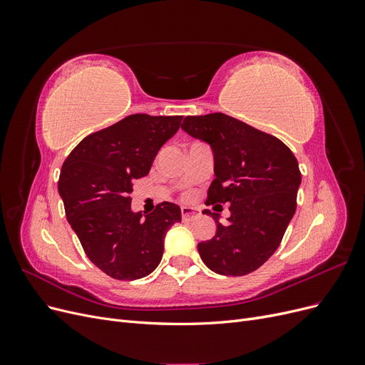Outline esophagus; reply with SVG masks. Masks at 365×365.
Listing matches in <instances>:
<instances>
[{
    "label": "esophagus",
    "instance_id": "obj_1",
    "mask_svg": "<svg viewBox=\"0 0 365 365\" xmlns=\"http://www.w3.org/2000/svg\"><path fill=\"white\" fill-rule=\"evenodd\" d=\"M181 215H182L184 220H190V219L197 216V210L193 208V207H182L181 208Z\"/></svg>",
    "mask_w": 365,
    "mask_h": 365
}]
</instances>
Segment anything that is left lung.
<instances>
[{
  "label": "left lung",
  "mask_w": 365,
  "mask_h": 365,
  "mask_svg": "<svg viewBox=\"0 0 365 365\" xmlns=\"http://www.w3.org/2000/svg\"><path fill=\"white\" fill-rule=\"evenodd\" d=\"M181 129L213 150L215 176L207 204H230L228 222L197 244L207 267L222 275L260 268L279 248L297 208L298 161L283 141L222 113L187 115Z\"/></svg>",
  "instance_id": "1"
}]
</instances>
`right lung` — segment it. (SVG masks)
Instances as JSON below:
<instances>
[{"mask_svg":"<svg viewBox=\"0 0 365 365\" xmlns=\"http://www.w3.org/2000/svg\"><path fill=\"white\" fill-rule=\"evenodd\" d=\"M181 115L132 114L85 137L62 164L58 189L68 224L98 269L117 280L146 277L158 267L168 230L181 208L161 202L134 213L130 193L181 125Z\"/></svg>","mask_w":365,"mask_h":365,"instance_id":"obj_1","label":"right lung"}]
</instances>
